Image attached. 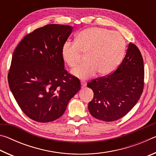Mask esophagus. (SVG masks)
<instances>
[{"instance_id": "34e87169", "label": "esophagus", "mask_w": 156, "mask_h": 156, "mask_svg": "<svg viewBox=\"0 0 156 156\" xmlns=\"http://www.w3.org/2000/svg\"><path fill=\"white\" fill-rule=\"evenodd\" d=\"M81 85L83 87H86L87 86V82L86 81H84V80H81Z\"/></svg>"}]
</instances>
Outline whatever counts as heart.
<instances>
[{
    "label": "heart",
    "instance_id": "1",
    "mask_svg": "<svg viewBox=\"0 0 156 156\" xmlns=\"http://www.w3.org/2000/svg\"><path fill=\"white\" fill-rule=\"evenodd\" d=\"M125 41L118 31L103 27H90L78 34L75 43L66 42L62 48V56L68 66L73 68L80 62L82 54L86 62L72 71L80 79H88L98 72L105 76L112 73L122 60Z\"/></svg>",
    "mask_w": 156,
    "mask_h": 156
}]
</instances>
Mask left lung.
<instances>
[{"mask_svg":"<svg viewBox=\"0 0 156 156\" xmlns=\"http://www.w3.org/2000/svg\"><path fill=\"white\" fill-rule=\"evenodd\" d=\"M144 68L141 53L129 43L126 54L114 72L87 84L94 91L88 105L93 117L112 122L125 116L140 98L144 88Z\"/></svg>","mask_w":156,"mask_h":156,"instance_id":"left-lung-1","label":"left lung"}]
</instances>
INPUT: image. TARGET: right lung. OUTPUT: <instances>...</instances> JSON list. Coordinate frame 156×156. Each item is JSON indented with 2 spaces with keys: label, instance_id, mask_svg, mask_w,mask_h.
<instances>
[{
  "label": "right lung",
  "instance_id": "right-lung-1",
  "mask_svg": "<svg viewBox=\"0 0 156 156\" xmlns=\"http://www.w3.org/2000/svg\"><path fill=\"white\" fill-rule=\"evenodd\" d=\"M73 27L50 24L27 34L15 49L8 83L25 114L39 122H49L64 113L69 100L80 89L79 79L65 69L63 44Z\"/></svg>",
  "mask_w": 156,
  "mask_h": 156
}]
</instances>
